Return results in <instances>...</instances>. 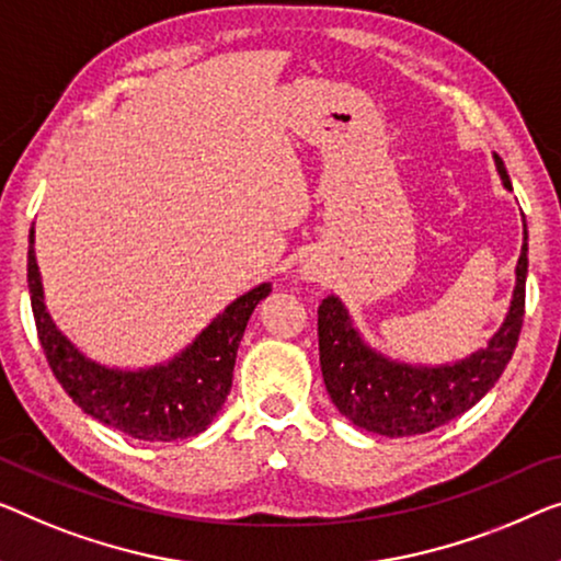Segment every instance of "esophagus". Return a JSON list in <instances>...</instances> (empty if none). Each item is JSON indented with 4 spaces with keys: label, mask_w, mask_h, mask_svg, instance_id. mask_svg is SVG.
I'll list each match as a JSON object with an SVG mask.
<instances>
[{
    "label": "esophagus",
    "mask_w": 561,
    "mask_h": 561,
    "mask_svg": "<svg viewBox=\"0 0 561 561\" xmlns=\"http://www.w3.org/2000/svg\"><path fill=\"white\" fill-rule=\"evenodd\" d=\"M317 277V272L312 270V266H307V270H305V279H314Z\"/></svg>",
    "instance_id": "esophagus-1"
}]
</instances>
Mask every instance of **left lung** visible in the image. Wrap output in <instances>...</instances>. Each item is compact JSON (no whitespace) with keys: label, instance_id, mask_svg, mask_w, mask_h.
I'll return each mask as SVG.
<instances>
[{"label":"left lung","instance_id":"left-lung-1","mask_svg":"<svg viewBox=\"0 0 561 561\" xmlns=\"http://www.w3.org/2000/svg\"><path fill=\"white\" fill-rule=\"evenodd\" d=\"M504 186L512 181L504 161L494 156ZM529 233L524 224V244L516 264V287L506 320L479 353L454 365H408L380 355L360 337L340 297L330 295L317 309L320 367L324 388L337 411L378 436L400 438L428 433L473 408L506 370L524 322L526 272H529Z\"/></svg>","mask_w":561,"mask_h":561}]
</instances>
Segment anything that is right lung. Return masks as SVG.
Segmentation results:
<instances>
[{"instance_id":"right-lung-1","label":"right lung","mask_w":561,"mask_h":561,"mask_svg":"<svg viewBox=\"0 0 561 561\" xmlns=\"http://www.w3.org/2000/svg\"><path fill=\"white\" fill-rule=\"evenodd\" d=\"M27 284L37 334L55 378L72 403L95 421L138 440H179L206 431L227 400L239 342L254 307L272 291L264 282L233 299L214 322L169 363L118 370L82 355L49 317L30 231Z\"/></svg>"}]
</instances>
